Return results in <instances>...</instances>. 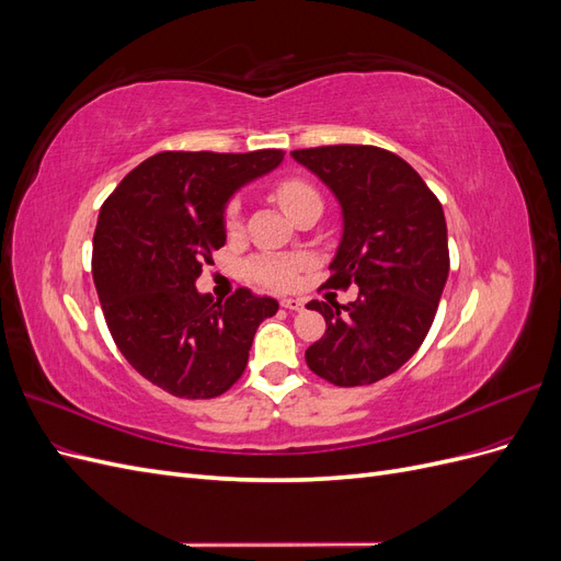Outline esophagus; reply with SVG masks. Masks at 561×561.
<instances>
[{"instance_id":"obj_1","label":"esophagus","mask_w":561,"mask_h":561,"mask_svg":"<svg viewBox=\"0 0 561 561\" xmlns=\"http://www.w3.org/2000/svg\"><path fill=\"white\" fill-rule=\"evenodd\" d=\"M280 307L287 309V311H304V301L287 297V299H280Z\"/></svg>"}]
</instances>
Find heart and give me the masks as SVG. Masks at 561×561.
<instances>
[{"mask_svg": "<svg viewBox=\"0 0 561 561\" xmlns=\"http://www.w3.org/2000/svg\"><path fill=\"white\" fill-rule=\"evenodd\" d=\"M274 196L278 201V206L287 215H295L297 208L304 206L307 201L320 198L313 186L299 178L283 180L276 186ZM239 225H241V203H239V198H231L225 208V229L229 233H233L236 229H239ZM301 266H304V262L293 260V257H257L254 262H250L248 274L260 285L274 287V290H287V287L295 285Z\"/></svg>", "mask_w": 561, "mask_h": 561, "instance_id": "heart-1", "label": "heart"}]
</instances>
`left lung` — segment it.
I'll return each mask as SVG.
<instances>
[{"mask_svg": "<svg viewBox=\"0 0 561 561\" xmlns=\"http://www.w3.org/2000/svg\"><path fill=\"white\" fill-rule=\"evenodd\" d=\"M330 186L344 233L325 285L360 287L348 304L309 301L325 334L307 365L334 386H367L398 371L426 339L449 276L447 222L437 196L398 154L371 145L295 149Z\"/></svg>", "mask_w": 561, "mask_h": 561, "instance_id": "left-lung-1", "label": "left lung"}]
</instances>
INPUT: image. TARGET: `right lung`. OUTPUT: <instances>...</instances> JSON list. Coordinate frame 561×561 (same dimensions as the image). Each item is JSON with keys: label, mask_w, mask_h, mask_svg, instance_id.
<instances>
[{"label": "right lung", "mask_w": 561, "mask_h": 561, "mask_svg": "<svg viewBox=\"0 0 561 561\" xmlns=\"http://www.w3.org/2000/svg\"><path fill=\"white\" fill-rule=\"evenodd\" d=\"M280 149L248 154L161 151L118 182L93 233V280L124 358L165 393L222 396L241 379L260 322L278 301L239 287L227 301L196 290L227 241L225 206L274 171Z\"/></svg>", "instance_id": "add662e5"}]
</instances>
